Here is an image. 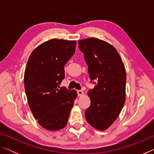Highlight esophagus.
<instances>
[{
  "label": "esophagus",
  "mask_w": 154,
  "mask_h": 154,
  "mask_svg": "<svg viewBox=\"0 0 154 154\" xmlns=\"http://www.w3.org/2000/svg\"><path fill=\"white\" fill-rule=\"evenodd\" d=\"M83 94V92L82 90H77V95L79 96H82Z\"/></svg>",
  "instance_id": "1"
}]
</instances>
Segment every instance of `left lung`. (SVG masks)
<instances>
[{
	"label": "left lung",
	"mask_w": 154,
	"mask_h": 154,
	"mask_svg": "<svg viewBox=\"0 0 154 154\" xmlns=\"http://www.w3.org/2000/svg\"><path fill=\"white\" fill-rule=\"evenodd\" d=\"M78 44L91 82H97L88 92L91 103L85 119L96 129L105 130L118 118L126 101V70L118 51L106 41L89 38Z\"/></svg>",
	"instance_id": "8db88e82"
}]
</instances>
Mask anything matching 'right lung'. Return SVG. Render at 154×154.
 I'll use <instances>...</instances> for the list:
<instances>
[{
	"label": "right lung",
	"mask_w": 154,
	"mask_h": 154,
	"mask_svg": "<svg viewBox=\"0 0 154 154\" xmlns=\"http://www.w3.org/2000/svg\"><path fill=\"white\" fill-rule=\"evenodd\" d=\"M76 43L49 40L38 45L27 62L24 88L28 105L38 123L48 130L66 126L77 96L75 90L59 88L64 79V66L75 54Z\"/></svg>",
	"instance_id": "1"
}]
</instances>
